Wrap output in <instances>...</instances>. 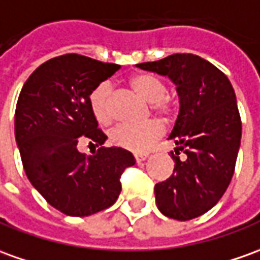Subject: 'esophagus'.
Wrapping results in <instances>:
<instances>
[{"label": "esophagus", "mask_w": 260, "mask_h": 260, "mask_svg": "<svg viewBox=\"0 0 260 260\" xmlns=\"http://www.w3.org/2000/svg\"><path fill=\"white\" fill-rule=\"evenodd\" d=\"M148 157V154L146 153H137V154H134V158H136V161L137 162H140V161H144L146 158Z\"/></svg>", "instance_id": "esophagus-1"}]
</instances>
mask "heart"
<instances>
[{
	"label": "heart",
	"instance_id": "1",
	"mask_svg": "<svg viewBox=\"0 0 260 260\" xmlns=\"http://www.w3.org/2000/svg\"><path fill=\"white\" fill-rule=\"evenodd\" d=\"M128 85L136 94L150 102L151 112L161 119L171 120L177 112V102L167 94V86L160 78L150 73H137L128 79ZM89 105L93 116L102 124H110L114 119V99L110 82H102L90 92ZM162 126L157 120H148L141 124L123 123L113 128L112 141L121 148L134 153L146 151L162 136Z\"/></svg>",
	"mask_w": 260,
	"mask_h": 260
}]
</instances>
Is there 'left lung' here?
<instances>
[{
  "label": "left lung",
  "instance_id": "8db88e82",
  "mask_svg": "<svg viewBox=\"0 0 260 260\" xmlns=\"http://www.w3.org/2000/svg\"><path fill=\"white\" fill-rule=\"evenodd\" d=\"M137 68L168 76L177 86L180 112L168 137L177 146L171 151L174 173L155 184L154 194L162 215L194 219L222 198L235 171L242 123L234 87L225 73L192 53Z\"/></svg>",
  "mask_w": 260,
  "mask_h": 260
}]
</instances>
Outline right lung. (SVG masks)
Masks as SVG:
<instances>
[{
  "label": "right lung",
  "instance_id": "right-lung-1",
  "mask_svg": "<svg viewBox=\"0 0 260 260\" xmlns=\"http://www.w3.org/2000/svg\"><path fill=\"white\" fill-rule=\"evenodd\" d=\"M120 69L83 55L68 53L35 69L22 86L15 109V140L28 180L65 215L89 216L112 207L120 177L136 164L121 147H103L89 105L90 92ZM80 137L100 147L92 156L77 150Z\"/></svg>",
  "mask_w": 260,
  "mask_h": 260
}]
</instances>
